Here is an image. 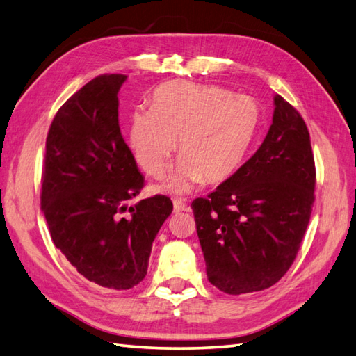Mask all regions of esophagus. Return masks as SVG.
Wrapping results in <instances>:
<instances>
[{
    "instance_id": "34e87169",
    "label": "esophagus",
    "mask_w": 356,
    "mask_h": 356,
    "mask_svg": "<svg viewBox=\"0 0 356 356\" xmlns=\"http://www.w3.org/2000/svg\"><path fill=\"white\" fill-rule=\"evenodd\" d=\"M184 210H188L187 202L184 200H173V212H184Z\"/></svg>"
}]
</instances>
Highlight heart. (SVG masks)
<instances>
[{"label":"heart","mask_w":356,"mask_h":356,"mask_svg":"<svg viewBox=\"0 0 356 356\" xmlns=\"http://www.w3.org/2000/svg\"><path fill=\"white\" fill-rule=\"evenodd\" d=\"M261 126L259 104L221 86L172 81L159 86L150 108L129 121V144L136 161L159 178L178 147L181 155L165 188L187 192L206 178L221 183L241 168Z\"/></svg>","instance_id":"obj_1"}]
</instances>
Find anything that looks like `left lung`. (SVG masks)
<instances>
[{"instance_id": "8db88e82", "label": "left lung", "mask_w": 356, "mask_h": 356, "mask_svg": "<svg viewBox=\"0 0 356 356\" xmlns=\"http://www.w3.org/2000/svg\"><path fill=\"white\" fill-rule=\"evenodd\" d=\"M263 144L207 198L192 202L209 281L241 295L273 286L298 253L315 201L306 122L275 95Z\"/></svg>"}]
</instances>
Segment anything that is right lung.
Wrapping results in <instances>:
<instances>
[{
  "label": "right lung",
  "instance_id": "obj_1",
  "mask_svg": "<svg viewBox=\"0 0 356 356\" xmlns=\"http://www.w3.org/2000/svg\"><path fill=\"white\" fill-rule=\"evenodd\" d=\"M126 75H99L56 112L46 140L41 210L52 241L95 284L127 290L147 275L152 243L173 204L144 187L118 122Z\"/></svg>",
  "mask_w": 356,
  "mask_h": 356
}]
</instances>
